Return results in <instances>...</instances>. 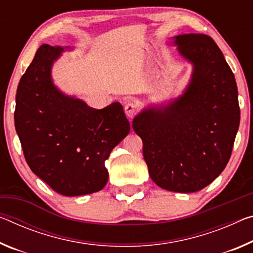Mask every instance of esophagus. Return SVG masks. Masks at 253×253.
I'll return each instance as SVG.
<instances>
[{
    "mask_svg": "<svg viewBox=\"0 0 253 253\" xmlns=\"http://www.w3.org/2000/svg\"><path fill=\"white\" fill-rule=\"evenodd\" d=\"M138 112V106L137 103H135L133 101H128L125 105V114L129 119H131L136 116V114Z\"/></svg>",
    "mask_w": 253,
    "mask_h": 253,
    "instance_id": "1",
    "label": "esophagus"
}]
</instances>
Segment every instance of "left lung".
<instances>
[{
    "label": "left lung",
    "instance_id": "1",
    "mask_svg": "<svg viewBox=\"0 0 253 253\" xmlns=\"http://www.w3.org/2000/svg\"><path fill=\"white\" fill-rule=\"evenodd\" d=\"M174 43L194 64L189 86L166 108L143 110L133 129L151 179L163 189L195 192L213 182L231 158L240 125L238 86L213 38L188 34Z\"/></svg>",
    "mask_w": 253,
    "mask_h": 253
}]
</instances>
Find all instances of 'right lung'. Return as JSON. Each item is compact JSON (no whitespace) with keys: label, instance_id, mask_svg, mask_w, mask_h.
I'll use <instances>...</instances> for the list:
<instances>
[{"label":"right lung","instance_id":"1","mask_svg":"<svg viewBox=\"0 0 253 253\" xmlns=\"http://www.w3.org/2000/svg\"><path fill=\"white\" fill-rule=\"evenodd\" d=\"M63 48L43 43L20 80L14 125L28 166L63 196L101 190L105 161L130 130L123 106L93 109L54 86L50 69Z\"/></svg>","mask_w":253,"mask_h":253}]
</instances>
